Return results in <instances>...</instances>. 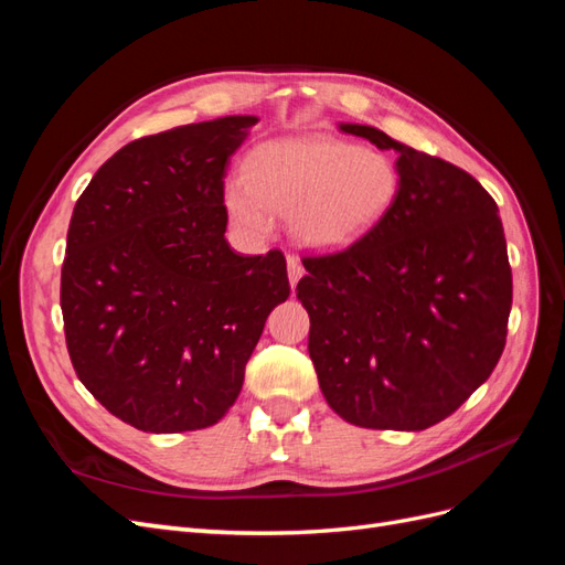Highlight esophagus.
Segmentation results:
<instances>
[{"instance_id": "34e87169", "label": "esophagus", "mask_w": 565, "mask_h": 565, "mask_svg": "<svg viewBox=\"0 0 565 565\" xmlns=\"http://www.w3.org/2000/svg\"><path fill=\"white\" fill-rule=\"evenodd\" d=\"M287 276H289V285H292V289L297 287V282L301 280L303 276V266L299 264V259L295 254L287 256Z\"/></svg>"}]
</instances>
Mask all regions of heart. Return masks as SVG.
<instances>
[{"label": "heart", "instance_id": "b5f03b06", "mask_svg": "<svg viewBox=\"0 0 565 565\" xmlns=\"http://www.w3.org/2000/svg\"><path fill=\"white\" fill-rule=\"evenodd\" d=\"M398 169L377 150L324 136L280 139L256 148L245 179L226 185L233 224L252 237L273 231V216H289L301 245L332 249L370 233L396 202Z\"/></svg>", "mask_w": 565, "mask_h": 565}]
</instances>
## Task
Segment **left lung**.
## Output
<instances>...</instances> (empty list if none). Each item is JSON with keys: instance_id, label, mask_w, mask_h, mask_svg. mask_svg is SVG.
I'll return each instance as SVG.
<instances>
[{"instance_id": "obj_1", "label": "left lung", "mask_w": 565, "mask_h": 565, "mask_svg": "<svg viewBox=\"0 0 565 565\" xmlns=\"http://www.w3.org/2000/svg\"><path fill=\"white\" fill-rule=\"evenodd\" d=\"M398 152L396 202L347 249L303 256L297 299L334 413L363 429L422 431L450 417L498 365L511 266L498 204L465 169L341 125Z\"/></svg>"}]
</instances>
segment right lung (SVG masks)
Segmentation results:
<instances>
[{
    "mask_svg": "<svg viewBox=\"0 0 565 565\" xmlns=\"http://www.w3.org/2000/svg\"><path fill=\"white\" fill-rule=\"evenodd\" d=\"M252 115L143 136L79 195L61 270L79 382L146 434L207 429L243 388L268 313L289 297L280 249L226 243L224 177Z\"/></svg>",
    "mask_w": 565,
    "mask_h": 565,
    "instance_id": "add662e5",
    "label": "right lung"
}]
</instances>
